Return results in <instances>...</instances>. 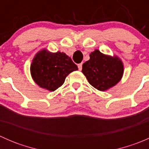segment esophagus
Listing matches in <instances>:
<instances>
[{
	"mask_svg": "<svg viewBox=\"0 0 149 149\" xmlns=\"http://www.w3.org/2000/svg\"><path fill=\"white\" fill-rule=\"evenodd\" d=\"M78 68H79V70H81L82 69V63H80L78 65Z\"/></svg>",
	"mask_w": 149,
	"mask_h": 149,
	"instance_id": "1",
	"label": "esophagus"
}]
</instances>
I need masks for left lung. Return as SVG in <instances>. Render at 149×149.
<instances>
[{"mask_svg": "<svg viewBox=\"0 0 149 149\" xmlns=\"http://www.w3.org/2000/svg\"><path fill=\"white\" fill-rule=\"evenodd\" d=\"M89 56L90 59L82 65V73L92 86L104 91L121 80L124 66L118 57L104 55L98 49Z\"/></svg>", "mask_w": 149, "mask_h": 149, "instance_id": "8db88e82", "label": "left lung"}]
</instances>
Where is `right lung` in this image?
<instances>
[{
	"instance_id": "1",
	"label": "right lung",
	"mask_w": 149,
	"mask_h": 149,
	"mask_svg": "<svg viewBox=\"0 0 149 149\" xmlns=\"http://www.w3.org/2000/svg\"><path fill=\"white\" fill-rule=\"evenodd\" d=\"M77 70V65L65 53L50 52L46 49L36 54L30 66L34 82L41 88L50 91L61 86L66 76Z\"/></svg>"
}]
</instances>
